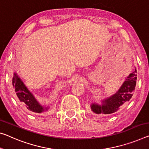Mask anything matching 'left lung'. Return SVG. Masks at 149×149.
Segmentation results:
<instances>
[{"mask_svg": "<svg viewBox=\"0 0 149 149\" xmlns=\"http://www.w3.org/2000/svg\"><path fill=\"white\" fill-rule=\"evenodd\" d=\"M136 70L130 74L122 84L120 89L114 95L102 101V104L92 103V111L97 114H112L120 109L121 106L131 100L135 89Z\"/></svg>", "mask_w": 149, "mask_h": 149, "instance_id": "8db88e82", "label": "left lung"}]
</instances>
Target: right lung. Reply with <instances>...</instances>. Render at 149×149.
<instances>
[{
	"instance_id": "right-lung-1",
	"label": "right lung",
	"mask_w": 149,
	"mask_h": 149,
	"mask_svg": "<svg viewBox=\"0 0 149 149\" xmlns=\"http://www.w3.org/2000/svg\"><path fill=\"white\" fill-rule=\"evenodd\" d=\"M12 84L17 97V100L28 110L35 113H41L48 110V107H43L36 100L16 73H14Z\"/></svg>"
}]
</instances>
